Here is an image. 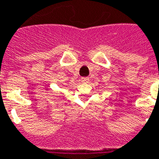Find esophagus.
Masks as SVG:
<instances>
[{"mask_svg":"<svg viewBox=\"0 0 159 159\" xmlns=\"http://www.w3.org/2000/svg\"><path fill=\"white\" fill-rule=\"evenodd\" d=\"M80 80L82 83H88L89 82V78L88 77H83V78H81Z\"/></svg>","mask_w":159,"mask_h":159,"instance_id":"obj_1","label":"esophagus"}]
</instances>
